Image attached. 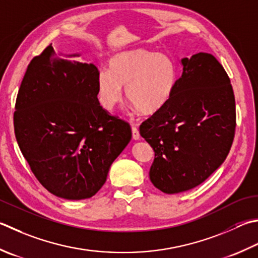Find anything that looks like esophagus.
I'll return each mask as SVG.
<instances>
[{
	"mask_svg": "<svg viewBox=\"0 0 258 258\" xmlns=\"http://www.w3.org/2000/svg\"><path fill=\"white\" fill-rule=\"evenodd\" d=\"M132 136H133V140H135V141L141 139L139 130H138V127H135V126H132Z\"/></svg>",
	"mask_w": 258,
	"mask_h": 258,
	"instance_id": "esophagus-1",
	"label": "esophagus"
}]
</instances>
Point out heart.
Wrapping results in <instances>:
<instances>
[{
	"instance_id": "heart-1",
	"label": "heart",
	"mask_w": 258,
	"mask_h": 258,
	"mask_svg": "<svg viewBox=\"0 0 258 258\" xmlns=\"http://www.w3.org/2000/svg\"><path fill=\"white\" fill-rule=\"evenodd\" d=\"M178 82V67L166 53L138 48L116 53L108 70L97 76V95L103 108L113 110L125 95L141 115H153L172 98Z\"/></svg>"
}]
</instances>
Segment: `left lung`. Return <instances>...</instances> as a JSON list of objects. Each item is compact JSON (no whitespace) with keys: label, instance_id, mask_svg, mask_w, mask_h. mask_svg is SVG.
Here are the masks:
<instances>
[{"label":"left lung","instance_id":"left-lung-1","mask_svg":"<svg viewBox=\"0 0 258 258\" xmlns=\"http://www.w3.org/2000/svg\"><path fill=\"white\" fill-rule=\"evenodd\" d=\"M182 75L168 105L140 126L154 150L150 180L164 194L203 183L233 144L236 105L230 79L213 54L181 59Z\"/></svg>","mask_w":258,"mask_h":258}]
</instances>
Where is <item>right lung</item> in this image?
I'll return each instance as SVG.
<instances>
[{"label":"right lung","instance_id":"add662e5","mask_svg":"<svg viewBox=\"0 0 258 258\" xmlns=\"http://www.w3.org/2000/svg\"><path fill=\"white\" fill-rule=\"evenodd\" d=\"M98 74L94 63L60 58L50 44L20 86L13 117L19 148L39 182L60 198L97 194L132 139L130 124L100 106Z\"/></svg>","mask_w":258,"mask_h":258}]
</instances>
